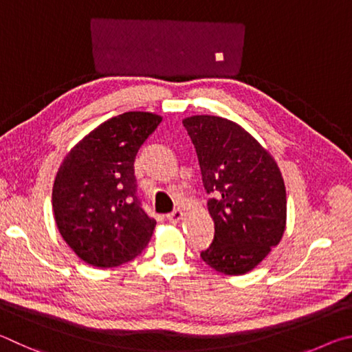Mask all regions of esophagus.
I'll return each instance as SVG.
<instances>
[{
	"mask_svg": "<svg viewBox=\"0 0 352 352\" xmlns=\"http://www.w3.org/2000/svg\"><path fill=\"white\" fill-rule=\"evenodd\" d=\"M182 218H184V213L181 210H175V212H171L170 214H166V219H168L170 223H173V224H177Z\"/></svg>",
	"mask_w": 352,
	"mask_h": 352,
	"instance_id": "esophagus-1",
	"label": "esophagus"
}]
</instances>
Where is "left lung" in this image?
<instances>
[{
  "label": "left lung",
  "mask_w": 352,
  "mask_h": 352,
  "mask_svg": "<svg viewBox=\"0 0 352 352\" xmlns=\"http://www.w3.org/2000/svg\"><path fill=\"white\" fill-rule=\"evenodd\" d=\"M198 154L214 239L201 258L226 275L255 269L286 229V187L266 148L238 123L219 116L182 120Z\"/></svg>",
  "instance_id": "obj_1"
}]
</instances>
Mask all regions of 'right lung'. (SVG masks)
<instances>
[{
  "label": "right lung",
  "instance_id": "add662e5",
  "mask_svg": "<svg viewBox=\"0 0 352 352\" xmlns=\"http://www.w3.org/2000/svg\"><path fill=\"white\" fill-rule=\"evenodd\" d=\"M162 117L129 111L111 117L71 148L55 176L52 210L60 235L94 267L142 254L156 221L135 196L134 159Z\"/></svg>",
  "mask_w": 352,
  "mask_h": 352
}]
</instances>
